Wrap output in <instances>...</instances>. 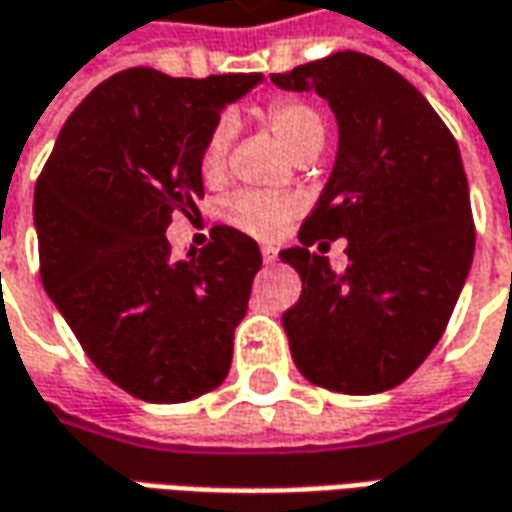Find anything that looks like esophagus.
<instances>
[{"label":"esophagus","instance_id":"34e87169","mask_svg":"<svg viewBox=\"0 0 512 512\" xmlns=\"http://www.w3.org/2000/svg\"><path fill=\"white\" fill-rule=\"evenodd\" d=\"M260 255H263V263H266V266H272L274 260H277V249H274V246H263Z\"/></svg>","mask_w":512,"mask_h":512}]
</instances>
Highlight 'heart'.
I'll return each mask as SVG.
<instances>
[{"instance_id": "b5f03b06", "label": "heart", "mask_w": 512, "mask_h": 512, "mask_svg": "<svg viewBox=\"0 0 512 512\" xmlns=\"http://www.w3.org/2000/svg\"><path fill=\"white\" fill-rule=\"evenodd\" d=\"M266 124L272 133L286 144L294 158H303L309 152H320L326 141V127L317 110H311L303 101H277L266 110ZM232 141V124L218 121L206 138L201 150V175L206 181H221L226 169V152ZM294 215V203L283 198H269L257 192H240L226 203V221L238 226L255 238H272Z\"/></svg>"}]
</instances>
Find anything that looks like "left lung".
Returning a JSON list of instances; mask_svg holds the SVG:
<instances>
[{
	"label": "left lung",
	"mask_w": 512,
	"mask_h": 512,
	"mask_svg": "<svg viewBox=\"0 0 512 512\" xmlns=\"http://www.w3.org/2000/svg\"><path fill=\"white\" fill-rule=\"evenodd\" d=\"M272 81L326 98L340 127L300 246L280 252L303 280L283 314L291 360L337 394L388 391L439 343L470 272L476 232L456 138L411 81L365 53H331ZM337 237L349 240L343 275L322 257Z\"/></svg>",
	"instance_id": "left-lung-1"
}]
</instances>
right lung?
<instances>
[{
	"label": "right lung",
	"mask_w": 512,
	"mask_h": 512,
	"mask_svg": "<svg viewBox=\"0 0 512 512\" xmlns=\"http://www.w3.org/2000/svg\"><path fill=\"white\" fill-rule=\"evenodd\" d=\"M260 81L115 73L64 121L36 181L45 291L98 371L144 402H186L229 374L260 249L215 226L201 255L175 260L167 226L198 212L203 144Z\"/></svg>",
	"instance_id": "add662e5"
}]
</instances>
